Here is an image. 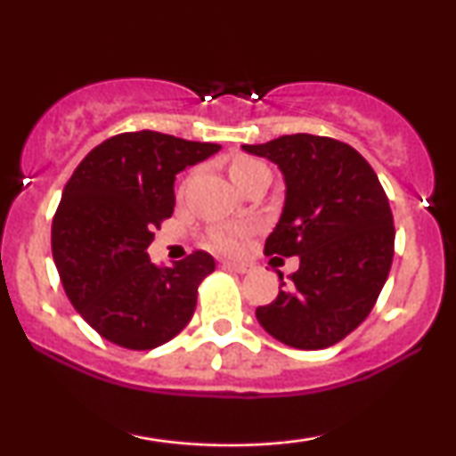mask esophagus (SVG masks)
<instances>
[{
  "instance_id": "esophagus-1",
  "label": "esophagus",
  "mask_w": 456,
  "mask_h": 456,
  "mask_svg": "<svg viewBox=\"0 0 456 456\" xmlns=\"http://www.w3.org/2000/svg\"><path fill=\"white\" fill-rule=\"evenodd\" d=\"M223 265H224V268L235 270L238 274H246V272H250V268H253V265L244 264V261H223Z\"/></svg>"
}]
</instances>
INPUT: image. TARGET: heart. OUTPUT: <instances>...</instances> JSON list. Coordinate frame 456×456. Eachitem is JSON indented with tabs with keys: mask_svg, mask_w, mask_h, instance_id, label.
Returning a JSON list of instances; mask_svg holds the SVG:
<instances>
[{
	"mask_svg": "<svg viewBox=\"0 0 456 456\" xmlns=\"http://www.w3.org/2000/svg\"><path fill=\"white\" fill-rule=\"evenodd\" d=\"M261 171H268V167L261 165L259 160L238 159V160H233L229 174H232L235 184L242 188L246 182L250 180V177L261 174ZM246 232H248V229L242 227V224H218V227H214L210 235H208V240H210V244L214 246V248L224 250V253H235V250L242 246Z\"/></svg>",
	"mask_w": 456,
	"mask_h": 456,
	"instance_id": "obj_1",
	"label": "heart"
}]
</instances>
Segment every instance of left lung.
Instances as JSON below:
<instances>
[{"label":"left lung","mask_w":456,"mask_h":456,"mask_svg":"<svg viewBox=\"0 0 456 456\" xmlns=\"http://www.w3.org/2000/svg\"><path fill=\"white\" fill-rule=\"evenodd\" d=\"M279 165L285 175L281 221L265 255L300 257L274 302L255 311L276 341L326 349L343 341L373 311L395 257V223L373 167L343 141L282 134L242 145Z\"/></svg>","instance_id":"1"}]
</instances>
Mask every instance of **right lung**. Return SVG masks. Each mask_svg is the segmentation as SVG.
Returning <instances> with one entry per match:
<instances>
[{
    "mask_svg": "<svg viewBox=\"0 0 456 456\" xmlns=\"http://www.w3.org/2000/svg\"><path fill=\"white\" fill-rule=\"evenodd\" d=\"M218 150L154 130L122 133L68 180L51 229L53 259L72 306L107 341L145 352L191 322L214 257L195 250L165 268L151 264L148 246L174 214L175 175Z\"/></svg>",
    "mask_w": 456,
    "mask_h": 456,
    "instance_id": "add662e5",
    "label": "right lung"
}]
</instances>
